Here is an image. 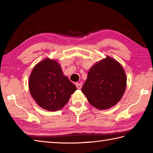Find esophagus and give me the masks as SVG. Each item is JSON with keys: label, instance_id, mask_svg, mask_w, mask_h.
Segmentation results:
<instances>
[{"label": "esophagus", "instance_id": "1", "mask_svg": "<svg viewBox=\"0 0 153 153\" xmlns=\"http://www.w3.org/2000/svg\"><path fill=\"white\" fill-rule=\"evenodd\" d=\"M76 85L77 89H80L81 88H82V83H76Z\"/></svg>", "mask_w": 153, "mask_h": 153}]
</instances>
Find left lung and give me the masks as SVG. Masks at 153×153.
Masks as SVG:
<instances>
[{
    "label": "left lung",
    "mask_w": 153,
    "mask_h": 153,
    "mask_svg": "<svg viewBox=\"0 0 153 153\" xmlns=\"http://www.w3.org/2000/svg\"><path fill=\"white\" fill-rule=\"evenodd\" d=\"M126 85L127 77L122 66L107 56L90 68L82 91L93 106L106 110L120 101Z\"/></svg>",
    "instance_id": "8db88e82"
}]
</instances>
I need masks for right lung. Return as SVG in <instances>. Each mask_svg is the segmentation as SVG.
I'll return each instance as SVG.
<instances>
[{
  "label": "right lung",
  "instance_id": "1",
  "mask_svg": "<svg viewBox=\"0 0 153 153\" xmlns=\"http://www.w3.org/2000/svg\"><path fill=\"white\" fill-rule=\"evenodd\" d=\"M29 89L39 106L54 112L63 108L77 88L64 76L57 60L47 58L32 70L29 77Z\"/></svg>",
  "mask_w": 153,
  "mask_h": 153
}]
</instances>
